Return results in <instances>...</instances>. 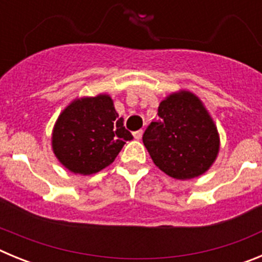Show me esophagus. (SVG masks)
Instances as JSON below:
<instances>
[{
  "label": "esophagus",
  "mask_w": 262,
  "mask_h": 262,
  "mask_svg": "<svg viewBox=\"0 0 262 262\" xmlns=\"http://www.w3.org/2000/svg\"><path fill=\"white\" fill-rule=\"evenodd\" d=\"M134 138L136 139V140H140L143 136V129H139V131H135V133H133Z\"/></svg>",
  "instance_id": "obj_1"
}]
</instances>
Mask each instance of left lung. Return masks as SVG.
Here are the masks:
<instances>
[{
  "label": "left lung",
  "instance_id": "1",
  "mask_svg": "<svg viewBox=\"0 0 262 262\" xmlns=\"http://www.w3.org/2000/svg\"><path fill=\"white\" fill-rule=\"evenodd\" d=\"M143 135V143L164 173L190 180L209 170L219 152V134L201 99L182 90L166 97Z\"/></svg>",
  "mask_w": 262,
  "mask_h": 262
}]
</instances>
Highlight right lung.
Masks as SVG:
<instances>
[{
    "label": "right lung",
    "mask_w": 262,
    "mask_h": 262,
    "mask_svg": "<svg viewBox=\"0 0 262 262\" xmlns=\"http://www.w3.org/2000/svg\"><path fill=\"white\" fill-rule=\"evenodd\" d=\"M131 139L111 97L99 94L64 108L53 127L52 149L68 170L88 176L110 165Z\"/></svg>",
    "instance_id": "right-lung-1"
}]
</instances>
